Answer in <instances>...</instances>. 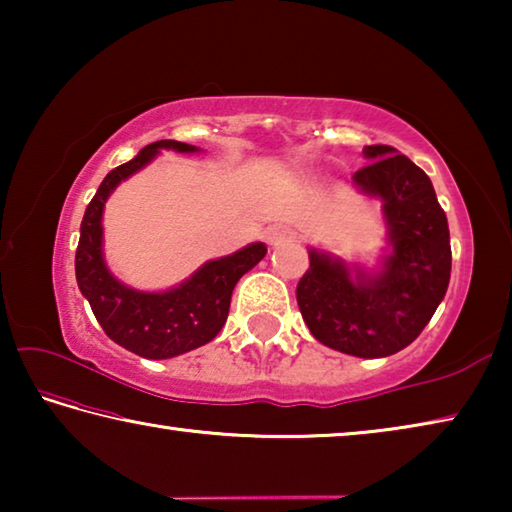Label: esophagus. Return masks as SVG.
Masks as SVG:
<instances>
[{"label":"esophagus","mask_w":512,"mask_h":512,"mask_svg":"<svg viewBox=\"0 0 512 512\" xmlns=\"http://www.w3.org/2000/svg\"><path fill=\"white\" fill-rule=\"evenodd\" d=\"M293 237H296V235H293L289 228H282V225H280V228H273L271 235H268V239H271V246L287 244V241H291Z\"/></svg>","instance_id":"esophagus-1"}]
</instances>
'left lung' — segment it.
<instances>
[{
	"label": "left lung",
	"mask_w": 512,
	"mask_h": 512,
	"mask_svg": "<svg viewBox=\"0 0 512 512\" xmlns=\"http://www.w3.org/2000/svg\"><path fill=\"white\" fill-rule=\"evenodd\" d=\"M372 160L354 173L361 192L384 201L391 255L377 275L352 280L339 259L311 250L296 298L309 332L327 348L379 359L418 339L452 273L447 216L427 173L393 146L363 149Z\"/></svg>",
	"instance_id": "obj_1"
}]
</instances>
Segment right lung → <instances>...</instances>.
Listing matches in <instances>:
<instances>
[{
	"label": "right lung",
	"mask_w": 512,
	"mask_h": 512,
	"mask_svg": "<svg viewBox=\"0 0 512 512\" xmlns=\"http://www.w3.org/2000/svg\"><path fill=\"white\" fill-rule=\"evenodd\" d=\"M160 149L192 153L196 146L160 140L144 146L131 162L112 169L83 214L76 248V282L94 318L112 341L144 359H171L210 343L225 325L239 277L266 255L264 244H250L235 255L207 262L187 282L164 293H142L117 282L101 253L103 203L121 180L151 162Z\"/></svg>",
	"instance_id": "1"
}]
</instances>
